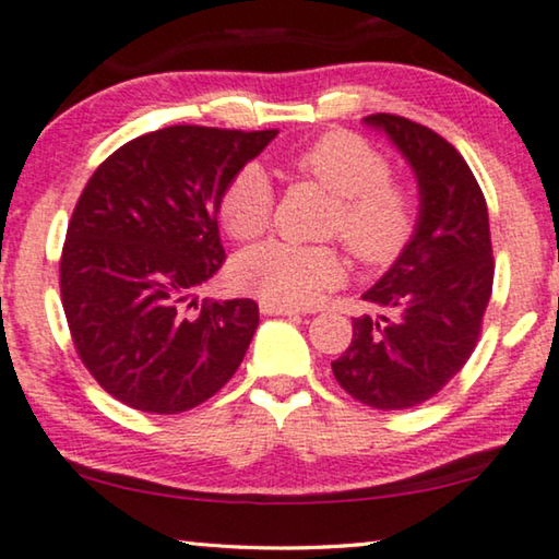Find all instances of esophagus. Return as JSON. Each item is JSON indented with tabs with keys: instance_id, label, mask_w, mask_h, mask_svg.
I'll return each mask as SVG.
<instances>
[{
	"instance_id": "esophagus-1",
	"label": "esophagus",
	"mask_w": 559,
	"mask_h": 559,
	"mask_svg": "<svg viewBox=\"0 0 559 559\" xmlns=\"http://www.w3.org/2000/svg\"><path fill=\"white\" fill-rule=\"evenodd\" d=\"M261 313H265V317H296L298 309H290V306H278V304L261 301Z\"/></svg>"
}]
</instances>
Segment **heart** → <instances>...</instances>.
Returning a JSON list of instances; mask_svg holds the SVG:
<instances>
[{
    "label": "heart",
    "mask_w": 559,
    "mask_h": 559,
    "mask_svg": "<svg viewBox=\"0 0 559 559\" xmlns=\"http://www.w3.org/2000/svg\"><path fill=\"white\" fill-rule=\"evenodd\" d=\"M294 175L334 194L324 233L340 238L361 265L380 269L400 258L418 227V200L390 177V159L355 131L334 129L286 159ZM217 217L235 240H255L273 217V187L265 171L246 164L227 179L217 198ZM344 276L334 246H294L269 240L238 255L235 286L269 304L306 309Z\"/></svg>",
    "instance_id": "1"
}]
</instances>
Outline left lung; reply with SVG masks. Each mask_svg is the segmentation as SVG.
<instances>
[{"label":"left lung","mask_w":559,"mask_h":559,"mask_svg":"<svg viewBox=\"0 0 559 559\" xmlns=\"http://www.w3.org/2000/svg\"><path fill=\"white\" fill-rule=\"evenodd\" d=\"M411 162L420 217L395 265L367 290L374 317L352 321V344L332 361L344 392L377 411L426 403L466 365L493 286L489 212L453 144L405 116L372 114Z\"/></svg>","instance_id":"obj_1"}]
</instances>
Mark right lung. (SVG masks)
<instances>
[{"instance_id": "right-lung-1", "label": "right lung", "mask_w": 559, "mask_h": 559, "mask_svg": "<svg viewBox=\"0 0 559 559\" xmlns=\"http://www.w3.org/2000/svg\"><path fill=\"white\" fill-rule=\"evenodd\" d=\"M276 133L167 126L116 148L78 198L60 255L62 309L85 369L133 411H192L246 357L253 298L194 294L225 263L219 192Z\"/></svg>"}]
</instances>
